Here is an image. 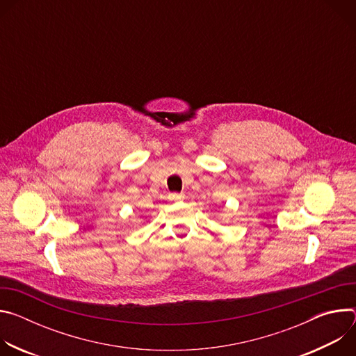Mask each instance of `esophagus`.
I'll use <instances>...</instances> for the list:
<instances>
[{"label": "esophagus", "mask_w": 356, "mask_h": 356, "mask_svg": "<svg viewBox=\"0 0 356 356\" xmlns=\"http://www.w3.org/2000/svg\"><path fill=\"white\" fill-rule=\"evenodd\" d=\"M169 198H170V200H175V201H179V200H183V198H184V194H183V193H170V194H169Z\"/></svg>", "instance_id": "obj_1"}]
</instances>
